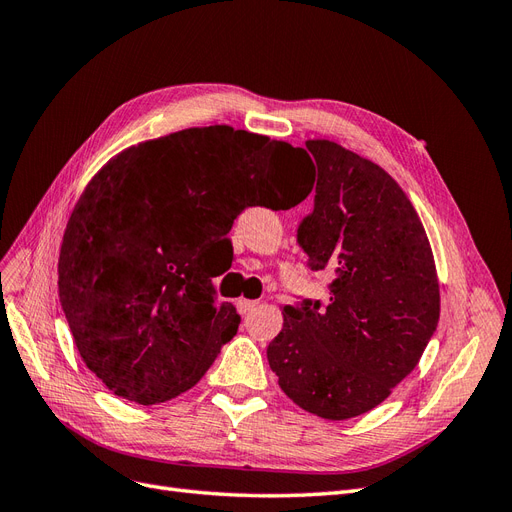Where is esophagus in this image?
Wrapping results in <instances>:
<instances>
[{
	"label": "esophagus",
	"mask_w": 512,
	"mask_h": 512,
	"mask_svg": "<svg viewBox=\"0 0 512 512\" xmlns=\"http://www.w3.org/2000/svg\"><path fill=\"white\" fill-rule=\"evenodd\" d=\"M256 307H258V301H252V299H239L237 301L239 314H250V312H254Z\"/></svg>",
	"instance_id": "1"
}]
</instances>
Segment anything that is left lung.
<instances>
[{"mask_svg": "<svg viewBox=\"0 0 512 512\" xmlns=\"http://www.w3.org/2000/svg\"><path fill=\"white\" fill-rule=\"evenodd\" d=\"M318 166L314 213L299 243L331 269L327 305H284L267 348L282 391L329 421L380 406L421 361L440 318L431 245L406 192L384 168L324 138L305 141Z\"/></svg>", "mask_w": 512, "mask_h": 512, "instance_id": "obj_1", "label": "left lung"}]
</instances>
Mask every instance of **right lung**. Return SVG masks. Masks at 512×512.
I'll return each mask as SVG.
<instances>
[{
    "mask_svg": "<svg viewBox=\"0 0 512 512\" xmlns=\"http://www.w3.org/2000/svg\"><path fill=\"white\" fill-rule=\"evenodd\" d=\"M307 153L230 126L188 128L108 160L76 200L59 301L81 359L115 395L151 406L205 376L241 316L215 301L209 250L245 207L297 205L284 181Z\"/></svg>",
    "mask_w": 512,
    "mask_h": 512,
    "instance_id": "right-lung-1",
    "label": "right lung"
}]
</instances>
